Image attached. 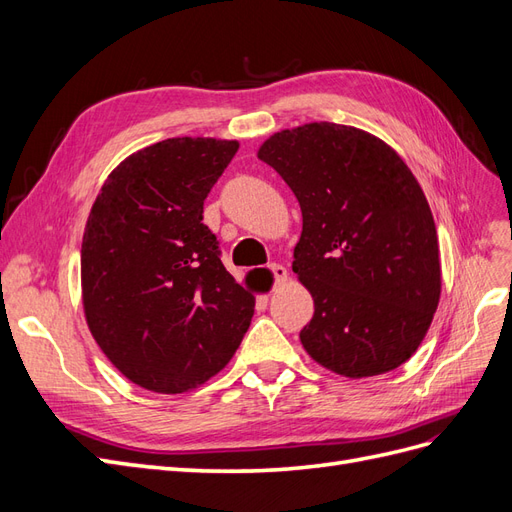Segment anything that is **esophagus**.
Wrapping results in <instances>:
<instances>
[{"mask_svg": "<svg viewBox=\"0 0 512 512\" xmlns=\"http://www.w3.org/2000/svg\"><path fill=\"white\" fill-rule=\"evenodd\" d=\"M269 273H271V277H273V284H282V282H286V277H288V271L282 267V265H269Z\"/></svg>", "mask_w": 512, "mask_h": 512, "instance_id": "esophagus-1", "label": "esophagus"}]
</instances>
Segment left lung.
<instances>
[{"mask_svg":"<svg viewBox=\"0 0 512 512\" xmlns=\"http://www.w3.org/2000/svg\"><path fill=\"white\" fill-rule=\"evenodd\" d=\"M258 158L297 196L292 271L314 297L301 344L339 376L406 363L440 301V252L421 185L380 138L318 121L273 134Z\"/></svg>","mask_w":512,"mask_h":512,"instance_id":"8db88e82","label":"left lung"}]
</instances>
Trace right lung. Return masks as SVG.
Instances as JSON below:
<instances>
[{"mask_svg": "<svg viewBox=\"0 0 512 512\" xmlns=\"http://www.w3.org/2000/svg\"><path fill=\"white\" fill-rule=\"evenodd\" d=\"M237 141L166 138L123 160L91 207L81 250L89 331L123 376L185 393L232 359L254 294L222 265L203 224Z\"/></svg>", "mask_w": 512, "mask_h": 512, "instance_id": "obj_1", "label": "right lung"}]
</instances>
